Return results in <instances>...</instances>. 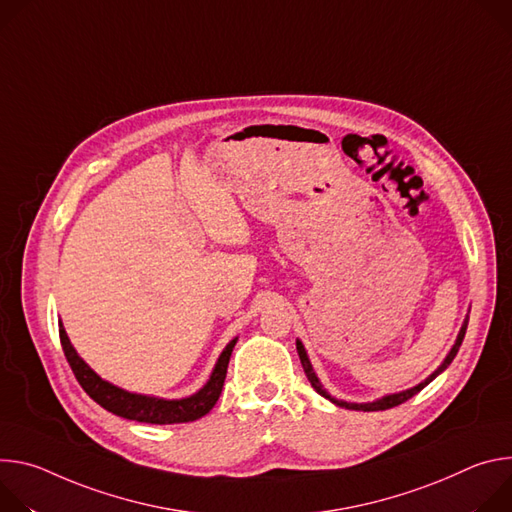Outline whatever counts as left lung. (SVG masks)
Here are the masks:
<instances>
[{"mask_svg": "<svg viewBox=\"0 0 512 512\" xmlns=\"http://www.w3.org/2000/svg\"><path fill=\"white\" fill-rule=\"evenodd\" d=\"M466 327H468V319L464 321V325H462V329H460V333H458V339H456V344H453V348L449 350V354L445 356V360H443V364L431 374V376H427L421 384H417V386H413V388H409V390H403V392H396V394H386V396H382V399H378V401H372V403H348V401H337V399H333V396L323 388V384L319 382V378H317V374L313 372V366H311V362H309V356H307V352H305V348H303V344L299 342L297 339V352H299V358H301V364H303V370H305V374H307V378H309V382H311V386L321 394V396H325V399H329L333 405H337V407H344V409H352V411H386V409H392V407H399V405H403L405 401H409V399H413V396L417 394V392H421L433 378H437L451 362H453V358H456V354H458V350H460V346H462V342H464V335H466Z\"/></svg>", "mask_w": 512, "mask_h": 512, "instance_id": "8db88e82", "label": "left lung"}]
</instances>
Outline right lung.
<instances>
[{"label": "right lung", "instance_id": "1", "mask_svg": "<svg viewBox=\"0 0 512 512\" xmlns=\"http://www.w3.org/2000/svg\"><path fill=\"white\" fill-rule=\"evenodd\" d=\"M59 335H61L63 352L67 356V362H69L75 378L79 380L83 390L91 396V399L97 405H101L105 411L118 415V417L138 421V423H152V425L189 423V421H197L203 415H207L219 399L221 388H223V380H225V374H227V364H230V356H232L234 346L238 342V337H236L225 346V350L221 352L207 384L199 392L187 396V399L166 401V399H156V396L128 392L124 388H118V386L109 384L107 380L99 378L83 362V358L75 352L63 323L59 325Z\"/></svg>", "mask_w": 512, "mask_h": 512}]
</instances>
